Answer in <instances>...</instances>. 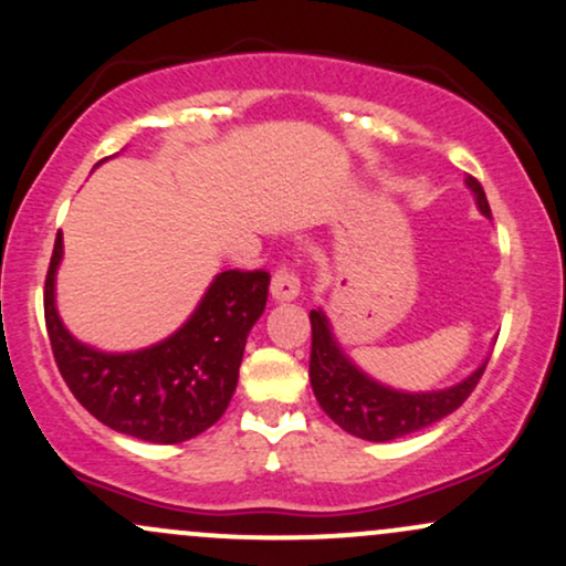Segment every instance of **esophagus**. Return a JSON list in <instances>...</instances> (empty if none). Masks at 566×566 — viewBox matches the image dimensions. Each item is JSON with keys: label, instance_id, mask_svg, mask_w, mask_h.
Listing matches in <instances>:
<instances>
[{"label": "esophagus", "instance_id": "obj_1", "mask_svg": "<svg viewBox=\"0 0 566 566\" xmlns=\"http://www.w3.org/2000/svg\"><path fill=\"white\" fill-rule=\"evenodd\" d=\"M271 295H274V301L279 303H287V301H295L297 295H301V279L287 265H282V269H276L274 279H271Z\"/></svg>", "mask_w": 566, "mask_h": 566}]
</instances>
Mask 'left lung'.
I'll return each mask as SVG.
<instances>
[{"label":"left lung","mask_w":566,"mask_h":566,"mask_svg":"<svg viewBox=\"0 0 566 566\" xmlns=\"http://www.w3.org/2000/svg\"><path fill=\"white\" fill-rule=\"evenodd\" d=\"M465 186L476 197L479 212L484 218H492L482 184L469 175ZM484 367L486 359L473 369L469 378L454 382L450 388H439V391H399V388L382 386L367 373H361L337 346L324 311H311V388H314L316 401L324 412L350 437L391 441L439 423L441 418H447L469 399L479 378L484 375Z\"/></svg>","instance_id":"obj_1"}]
</instances>
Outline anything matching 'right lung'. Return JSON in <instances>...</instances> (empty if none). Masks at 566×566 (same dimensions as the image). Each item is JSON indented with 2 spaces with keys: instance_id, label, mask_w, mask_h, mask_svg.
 I'll return each mask as SVG.
<instances>
[{
  "instance_id": "obj_1",
  "label": "right lung",
  "mask_w": 566,
  "mask_h": 566,
  "mask_svg": "<svg viewBox=\"0 0 566 566\" xmlns=\"http://www.w3.org/2000/svg\"><path fill=\"white\" fill-rule=\"evenodd\" d=\"M61 258L63 233L57 231L44 279V322L55 365L76 401L103 426L154 444H180L218 423L237 391L247 335L261 319L271 276L265 271H223L170 337L157 346L112 354L76 340L57 316Z\"/></svg>"
}]
</instances>
